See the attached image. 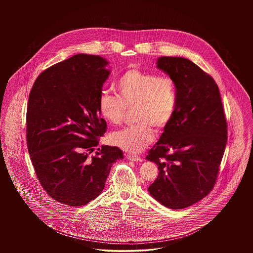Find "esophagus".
<instances>
[{
	"instance_id": "esophagus-1",
	"label": "esophagus",
	"mask_w": 253,
	"mask_h": 253,
	"mask_svg": "<svg viewBox=\"0 0 253 253\" xmlns=\"http://www.w3.org/2000/svg\"><path fill=\"white\" fill-rule=\"evenodd\" d=\"M126 157L129 159V160H132V161H141L142 159H141V157H137V156H134V155H127L126 156Z\"/></svg>"
}]
</instances>
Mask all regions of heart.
Masks as SVG:
<instances>
[{
    "label": "heart",
    "mask_w": 253,
    "mask_h": 253,
    "mask_svg": "<svg viewBox=\"0 0 253 253\" xmlns=\"http://www.w3.org/2000/svg\"><path fill=\"white\" fill-rule=\"evenodd\" d=\"M118 96L100 94L98 109L101 117L114 125L121 124L127 110L135 108L138 124L111 134V142L121 149L140 153L151 144L158 131L166 129L172 120L177 100L176 85L167 75L146 72L136 68L121 75L116 84Z\"/></svg>",
    "instance_id": "1"
}]
</instances>
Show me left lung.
I'll use <instances>...</instances> for the list:
<instances>
[{
    "label": "left lung",
    "mask_w": 253,
    "mask_h": 253,
    "mask_svg": "<svg viewBox=\"0 0 253 253\" xmlns=\"http://www.w3.org/2000/svg\"><path fill=\"white\" fill-rule=\"evenodd\" d=\"M157 68L176 85L175 113L146 159L158 166L150 194L169 209L200 201L213 189L228 138L227 121L214 80L193 61L160 57Z\"/></svg>",
    "instance_id": "obj_1"
}]
</instances>
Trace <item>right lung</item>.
<instances>
[{"label": "right lung", "mask_w": 253, "mask_h": 253, "mask_svg": "<svg viewBox=\"0 0 253 253\" xmlns=\"http://www.w3.org/2000/svg\"><path fill=\"white\" fill-rule=\"evenodd\" d=\"M108 61L78 54L41 73L26 111L27 149L42 187L56 201L84 206L104 189L118 147L101 146L106 132L98 98L110 71Z\"/></svg>", "instance_id": "add662e5"}]
</instances>
